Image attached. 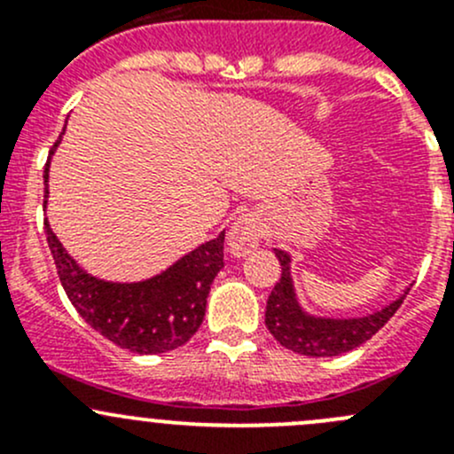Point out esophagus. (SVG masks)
Listing matches in <instances>:
<instances>
[{
	"label": "esophagus",
	"instance_id": "obj_1",
	"mask_svg": "<svg viewBox=\"0 0 454 454\" xmlns=\"http://www.w3.org/2000/svg\"><path fill=\"white\" fill-rule=\"evenodd\" d=\"M261 241V226L259 219L253 213H246L241 217L235 219V223L231 226L228 232V246H231V253L237 256H246L259 246Z\"/></svg>",
	"mask_w": 454,
	"mask_h": 454
}]
</instances>
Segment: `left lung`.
<instances>
[{
	"label": "left lung",
	"instance_id": "left-lung-1",
	"mask_svg": "<svg viewBox=\"0 0 454 454\" xmlns=\"http://www.w3.org/2000/svg\"><path fill=\"white\" fill-rule=\"evenodd\" d=\"M274 254L281 263V278L274 286L272 294L268 296L265 325L286 349L301 356L332 358V356L356 349L388 323V318L397 312L409 294L406 290L400 299L388 303L384 309L363 316V318H318V316L305 314L296 303L290 277V254L283 250H274Z\"/></svg>",
	"mask_w": 454,
	"mask_h": 454
}]
</instances>
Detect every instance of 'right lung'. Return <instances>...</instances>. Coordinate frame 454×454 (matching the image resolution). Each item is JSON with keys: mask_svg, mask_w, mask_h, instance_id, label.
Here are the masks:
<instances>
[{"mask_svg": "<svg viewBox=\"0 0 454 454\" xmlns=\"http://www.w3.org/2000/svg\"><path fill=\"white\" fill-rule=\"evenodd\" d=\"M61 136L50 149V155L57 151ZM48 171L50 158L43 171L45 184ZM45 237L63 290L76 312L114 345L142 356L177 349L198 332L206 314L210 286L223 268V232L217 239L206 241L193 253L182 256L162 274L138 283L100 281L79 268L66 253L48 222Z\"/></svg>", "mask_w": 454, "mask_h": 454, "instance_id": "right-lung-1", "label": "right lung"}]
</instances>
